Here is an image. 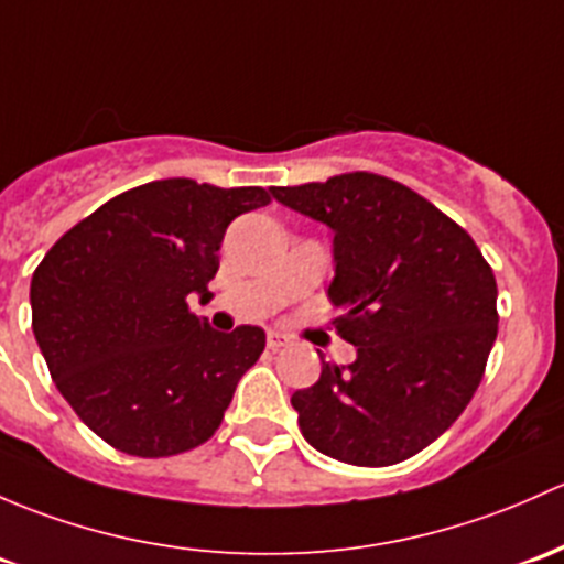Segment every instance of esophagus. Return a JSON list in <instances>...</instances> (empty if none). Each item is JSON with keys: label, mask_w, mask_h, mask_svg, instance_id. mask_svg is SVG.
I'll return each mask as SVG.
<instances>
[{"label": "esophagus", "mask_w": 564, "mask_h": 564, "mask_svg": "<svg viewBox=\"0 0 564 564\" xmlns=\"http://www.w3.org/2000/svg\"><path fill=\"white\" fill-rule=\"evenodd\" d=\"M283 346H289L286 335H281V332H267V348H272V351H281Z\"/></svg>", "instance_id": "1"}]
</instances>
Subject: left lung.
<instances>
[{
	"instance_id": "obj_1",
	"label": "left lung",
	"mask_w": 564,
	"mask_h": 564,
	"mask_svg": "<svg viewBox=\"0 0 564 564\" xmlns=\"http://www.w3.org/2000/svg\"><path fill=\"white\" fill-rule=\"evenodd\" d=\"M335 232V329L351 365H322L292 394L305 441L332 459L387 467L452 426L497 337V281L476 240L413 188L376 173L272 186Z\"/></svg>"
}]
</instances>
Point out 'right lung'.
I'll list each match as a JSON object with an SVG mask.
<instances>
[{
    "label": "right lung",
    "instance_id": "right-lung-1",
    "mask_svg": "<svg viewBox=\"0 0 564 564\" xmlns=\"http://www.w3.org/2000/svg\"><path fill=\"white\" fill-rule=\"evenodd\" d=\"M262 186L167 177L118 194L53 242L32 275V329L80 422L123 454L159 459L210 441L264 332L210 329L188 307L218 272Z\"/></svg>",
    "mask_w": 564,
    "mask_h": 564
}]
</instances>
